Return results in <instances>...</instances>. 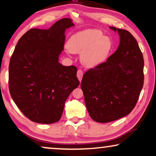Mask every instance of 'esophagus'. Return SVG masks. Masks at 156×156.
I'll use <instances>...</instances> for the list:
<instances>
[{
    "label": "esophagus",
    "instance_id": "1",
    "mask_svg": "<svg viewBox=\"0 0 156 156\" xmlns=\"http://www.w3.org/2000/svg\"><path fill=\"white\" fill-rule=\"evenodd\" d=\"M76 76H77L78 80H80V82L82 81V76H83V72L82 69H79L77 71V73H76Z\"/></svg>",
    "mask_w": 156,
    "mask_h": 156
}]
</instances>
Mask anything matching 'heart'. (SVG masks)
Returning <instances> with one entry per match:
<instances>
[{
    "instance_id": "1",
    "label": "heart",
    "mask_w": 156,
    "mask_h": 156,
    "mask_svg": "<svg viewBox=\"0 0 156 156\" xmlns=\"http://www.w3.org/2000/svg\"><path fill=\"white\" fill-rule=\"evenodd\" d=\"M67 46L71 53H81V62L89 68L104 64L114 51L111 38L95 29H84L74 34L69 37Z\"/></svg>"
}]
</instances>
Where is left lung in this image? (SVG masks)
<instances>
[{
  "label": "left lung",
  "mask_w": 156,
  "mask_h": 156,
  "mask_svg": "<svg viewBox=\"0 0 156 156\" xmlns=\"http://www.w3.org/2000/svg\"><path fill=\"white\" fill-rule=\"evenodd\" d=\"M119 35L117 51L101 66L83 74L81 87L90 117L101 123L127 115L136 105L144 85V58L132 34L110 27Z\"/></svg>",
  "instance_id": "obj_1"
}]
</instances>
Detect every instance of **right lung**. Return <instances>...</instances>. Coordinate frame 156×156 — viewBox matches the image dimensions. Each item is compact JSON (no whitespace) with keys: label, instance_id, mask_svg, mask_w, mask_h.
<instances>
[{"label":"right lung","instance_id":"add662e5","mask_svg":"<svg viewBox=\"0 0 156 156\" xmlns=\"http://www.w3.org/2000/svg\"><path fill=\"white\" fill-rule=\"evenodd\" d=\"M63 18L48 29H31L18 41L9 65V90L15 104L30 120L53 124L61 117L65 103L80 84L75 66L58 62L67 29Z\"/></svg>","mask_w":156,"mask_h":156}]
</instances>
